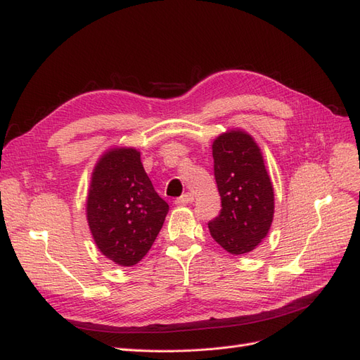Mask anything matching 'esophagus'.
Here are the masks:
<instances>
[{
  "mask_svg": "<svg viewBox=\"0 0 360 360\" xmlns=\"http://www.w3.org/2000/svg\"><path fill=\"white\" fill-rule=\"evenodd\" d=\"M191 202H193V195L192 193H184V195H181L180 198H177L176 200V204H191Z\"/></svg>",
  "mask_w": 360,
  "mask_h": 360,
  "instance_id": "obj_1",
  "label": "esophagus"
}]
</instances>
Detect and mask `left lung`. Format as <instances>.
Segmentation results:
<instances>
[{"instance_id": "obj_1", "label": "left lung", "mask_w": 360, "mask_h": 360, "mask_svg": "<svg viewBox=\"0 0 360 360\" xmlns=\"http://www.w3.org/2000/svg\"><path fill=\"white\" fill-rule=\"evenodd\" d=\"M212 148L222 209L209 222L210 234L226 252H250L267 236L275 213L263 155L254 138L240 129L217 136Z\"/></svg>"}]
</instances>
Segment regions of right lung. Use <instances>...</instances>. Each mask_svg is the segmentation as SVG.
<instances>
[{"label":"right lung","instance_id":"obj_1","mask_svg":"<svg viewBox=\"0 0 360 360\" xmlns=\"http://www.w3.org/2000/svg\"><path fill=\"white\" fill-rule=\"evenodd\" d=\"M169 205L151 184L135 148H111L97 160L86 198V221L101 252L135 266L155 243Z\"/></svg>","mask_w":360,"mask_h":360}]
</instances>
